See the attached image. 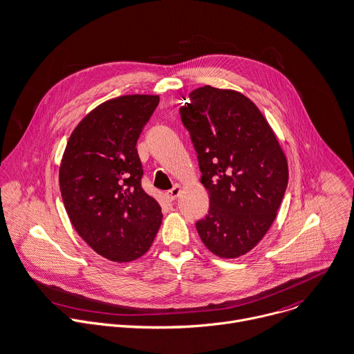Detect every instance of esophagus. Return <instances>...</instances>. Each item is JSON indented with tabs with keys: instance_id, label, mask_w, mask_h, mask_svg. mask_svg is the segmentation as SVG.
Listing matches in <instances>:
<instances>
[{
	"instance_id": "34e87169",
	"label": "esophagus",
	"mask_w": 354,
	"mask_h": 354,
	"mask_svg": "<svg viewBox=\"0 0 354 354\" xmlns=\"http://www.w3.org/2000/svg\"><path fill=\"white\" fill-rule=\"evenodd\" d=\"M180 194H181V185L176 184L170 191L166 192V198H167L169 201H174Z\"/></svg>"
}]
</instances>
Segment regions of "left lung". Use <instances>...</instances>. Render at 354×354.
I'll list each match as a JSON object with an SVG mask.
<instances>
[{
  "label": "left lung",
  "mask_w": 354,
  "mask_h": 354,
  "mask_svg": "<svg viewBox=\"0 0 354 354\" xmlns=\"http://www.w3.org/2000/svg\"><path fill=\"white\" fill-rule=\"evenodd\" d=\"M188 97L181 121L210 203L196 230L210 252L239 258L276 219L289 180L288 159L266 118L243 93L205 85Z\"/></svg>",
  "instance_id": "obj_1"
}]
</instances>
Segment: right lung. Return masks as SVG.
<instances>
[{
    "mask_svg": "<svg viewBox=\"0 0 354 354\" xmlns=\"http://www.w3.org/2000/svg\"><path fill=\"white\" fill-rule=\"evenodd\" d=\"M158 95H124L88 113L71 133L58 171L68 218L84 241L113 262H131L152 245L162 207L142 185L136 140Z\"/></svg>",
    "mask_w": 354,
    "mask_h": 354,
    "instance_id": "1",
    "label": "right lung"
}]
</instances>
